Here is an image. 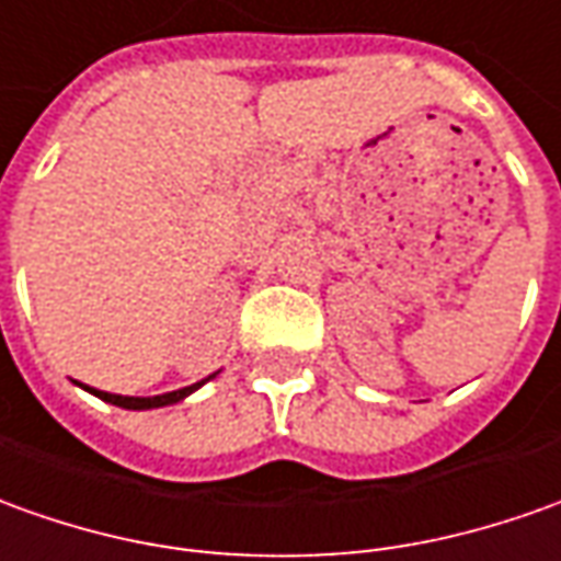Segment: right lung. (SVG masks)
Instances as JSON below:
<instances>
[{"instance_id": "right-lung-1", "label": "right lung", "mask_w": 561, "mask_h": 561, "mask_svg": "<svg viewBox=\"0 0 561 561\" xmlns=\"http://www.w3.org/2000/svg\"><path fill=\"white\" fill-rule=\"evenodd\" d=\"M211 377H205V380H211ZM205 380L193 383V387H184V390L162 392V396H119V392H104V390H94V387H85V390L94 392L98 399H104V402H110V405H119V409H128V411H147V409H165V405L181 402V399H186L190 392L199 390ZM79 387H82V383H79Z\"/></svg>"}]
</instances>
